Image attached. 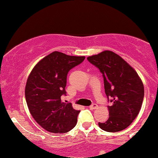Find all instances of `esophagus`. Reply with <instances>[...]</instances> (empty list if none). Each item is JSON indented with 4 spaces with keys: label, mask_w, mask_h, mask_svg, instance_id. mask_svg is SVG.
Masks as SVG:
<instances>
[{
    "label": "esophagus",
    "mask_w": 158,
    "mask_h": 158,
    "mask_svg": "<svg viewBox=\"0 0 158 158\" xmlns=\"http://www.w3.org/2000/svg\"><path fill=\"white\" fill-rule=\"evenodd\" d=\"M89 107H90V110H94V109H96L97 107H98V104H91V105H90Z\"/></svg>",
    "instance_id": "obj_1"
}]
</instances>
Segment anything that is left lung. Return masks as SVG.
Segmentation results:
<instances>
[{"instance_id":"left-lung-1","label":"left lung","mask_w":158,"mask_h":158,"mask_svg":"<svg viewBox=\"0 0 158 158\" xmlns=\"http://www.w3.org/2000/svg\"><path fill=\"white\" fill-rule=\"evenodd\" d=\"M99 69L104 78L109 118L98 125L107 132H118L127 128L138 114L144 95L143 83L134 68L122 57L105 51L87 57Z\"/></svg>"}]
</instances>
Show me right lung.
<instances>
[{
  "mask_svg": "<svg viewBox=\"0 0 158 158\" xmlns=\"http://www.w3.org/2000/svg\"><path fill=\"white\" fill-rule=\"evenodd\" d=\"M85 57L69 56L54 51L33 68L27 81L25 98L31 115L39 125L55 134L75 127L80 110L71 103L61 101L70 70L82 63Z\"/></svg>",
  "mask_w": 158,
  "mask_h": 158,
  "instance_id": "right-lung-1",
  "label": "right lung"
}]
</instances>
